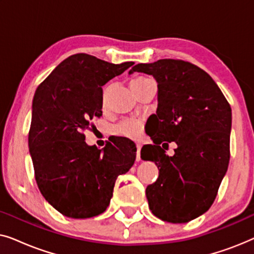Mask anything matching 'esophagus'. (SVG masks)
<instances>
[{
  "instance_id": "1",
  "label": "esophagus",
  "mask_w": 254,
  "mask_h": 254,
  "mask_svg": "<svg viewBox=\"0 0 254 254\" xmlns=\"http://www.w3.org/2000/svg\"><path fill=\"white\" fill-rule=\"evenodd\" d=\"M136 149H137V151H136V161L140 162L141 161V155H140V152H141V144H136Z\"/></svg>"
}]
</instances>
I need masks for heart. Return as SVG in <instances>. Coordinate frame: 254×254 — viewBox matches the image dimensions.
Masks as SVG:
<instances>
[{"mask_svg":"<svg viewBox=\"0 0 254 254\" xmlns=\"http://www.w3.org/2000/svg\"><path fill=\"white\" fill-rule=\"evenodd\" d=\"M150 81V79L145 78V77H135L131 79L130 82V86L131 88H135V86H138L143 83ZM106 99V90L104 91V102ZM140 123L137 120H131V119H125L119 123L116 126L112 127V131L114 134L118 135H124V136L130 137V138H135L138 136L140 134Z\"/></svg>","mask_w":254,"mask_h":254,"instance_id":"1","label":"heart"}]
</instances>
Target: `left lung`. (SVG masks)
Here are the masks:
<instances>
[{"label": "left lung", "mask_w": 254, "mask_h": 254, "mask_svg": "<svg viewBox=\"0 0 254 254\" xmlns=\"http://www.w3.org/2000/svg\"><path fill=\"white\" fill-rule=\"evenodd\" d=\"M157 82V111L141 149L143 161L155 162L157 180L145 190L149 208L170 223H186L206 213L216 197L230 159L231 107L206 71L190 62L163 59L129 70ZM176 141L175 155L159 147ZM168 144V143H164Z\"/></svg>", "instance_id": "obj_1"}]
</instances>
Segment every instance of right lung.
Returning a JSON list of instances; mask_svg holds the SVG:
<instances>
[{
    "label": "right lung",
    "mask_w": 254,
    "mask_h": 254,
    "mask_svg": "<svg viewBox=\"0 0 254 254\" xmlns=\"http://www.w3.org/2000/svg\"><path fill=\"white\" fill-rule=\"evenodd\" d=\"M134 62L110 64L75 54L38 86L32 102L29 148L45 200L71 218L104 213L118 177L129 171L136 147L118 137L103 149L89 145L83 131L103 114V89Z\"/></svg>",
    "instance_id": "right-lung-1"
}]
</instances>
